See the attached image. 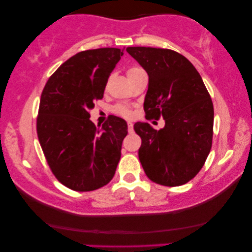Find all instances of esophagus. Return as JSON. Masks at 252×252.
Masks as SVG:
<instances>
[{"label":"esophagus","instance_id":"obj_1","mask_svg":"<svg viewBox=\"0 0 252 252\" xmlns=\"http://www.w3.org/2000/svg\"><path fill=\"white\" fill-rule=\"evenodd\" d=\"M127 126H128V132H133V123L128 122L127 123Z\"/></svg>","mask_w":252,"mask_h":252}]
</instances>
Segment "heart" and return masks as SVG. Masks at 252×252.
Returning a JSON list of instances; mask_svg holds the SVG:
<instances>
[{"mask_svg": "<svg viewBox=\"0 0 252 252\" xmlns=\"http://www.w3.org/2000/svg\"><path fill=\"white\" fill-rule=\"evenodd\" d=\"M139 71H142V68L135 67V66L129 67L128 70H127V72H126L127 78L130 77V75L134 74V73H136V72H139ZM113 111H115L117 115L125 117V118H129V117L132 116V109H130L128 105H125V104H119V105L115 106Z\"/></svg>", "mask_w": 252, "mask_h": 252, "instance_id": "1", "label": "heart"}]
</instances>
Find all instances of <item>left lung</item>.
Masks as SVG:
<instances>
[{"instance_id":"8db88e82","label":"left lung","mask_w":252,"mask_h":252,"mask_svg":"<svg viewBox=\"0 0 252 252\" xmlns=\"http://www.w3.org/2000/svg\"><path fill=\"white\" fill-rule=\"evenodd\" d=\"M126 51L149 75L146 117L165 120L159 130L148 123L134 125L142 140L143 170L158 185L187 184L201 171L212 146L215 113L208 89L194 65L177 51L150 47Z\"/></svg>"}]
</instances>
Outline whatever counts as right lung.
Masks as SVG:
<instances>
[{"label":"right lung","mask_w":252,"mask_h":252,"mask_svg":"<svg viewBox=\"0 0 252 252\" xmlns=\"http://www.w3.org/2000/svg\"><path fill=\"white\" fill-rule=\"evenodd\" d=\"M123 55L118 48L75 54L51 75L41 94L37 137L51 172L72 190H95L116 173L127 123L111 116L97 128L89 111L103 98Z\"/></svg>","instance_id":"add662e5"}]
</instances>
